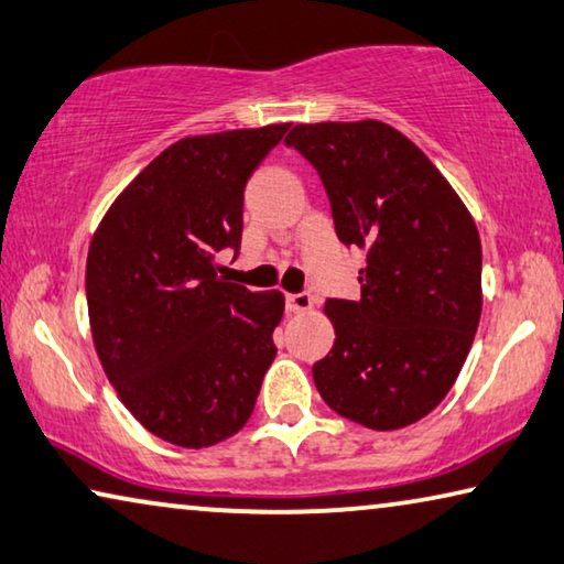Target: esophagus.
<instances>
[{"label":"esophagus","mask_w":564,"mask_h":564,"mask_svg":"<svg viewBox=\"0 0 564 564\" xmlns=\"http://www.w3.org/2000/svg\"><path fill=\"white\" fill-rule=\"evenodd\" d=\"M285 306H289L291 314H306V311H311V306H314V299H311L308 293H289Z\"/></svg>","instance_id":"esophagus-1"}]
</instances>
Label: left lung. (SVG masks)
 Here are the masks:
<instances>
[{
	"mask_svg": "<svg viewBox=\"0 0 564 564\" xmlns=\"http://www.w3.org/2000/svg\"><path fill=\"white\" fill-rule=\"evenodd\" d=\"M285 142L318 170L346 246L366 250L359 301H326L336 338L314 364L326 404L394 432L440 406L481 316V243L457 191L381 120L301 122Z\"/></svg>",
	"mask_w": 564,
	"mask_h": 564,
	"instance_id": "8db88e82",
	"label": "left lung"
}]
</instances>
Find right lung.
<instances>
[{
  "instance_id": "right-lung-1",
  "label": "right lung",
  "mask_w": 564,
  "mask_h": 564,
  "mask_svg": "<svg viewBox=\"0 0 564 564\" xmlns=\"http://www.w3.org/2000/svg\"><path fill=\"white\" fill-rule=\"evenodd\" d=\"M291 122L191 135L132 177L87 253L95 351L132 416L163 442L213 446L246 426L281 324V291L223 279L243 187Z\"/></svg>"
}]
</instances>
